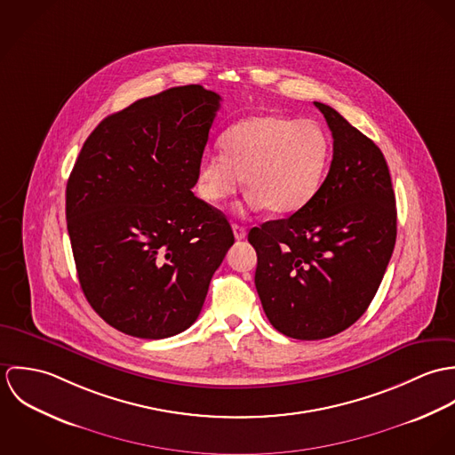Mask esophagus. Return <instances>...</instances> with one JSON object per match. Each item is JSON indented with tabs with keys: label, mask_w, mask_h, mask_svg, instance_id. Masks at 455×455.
Here are the masks:
<instances>
[{
	"label": "esophagus",
	"mask_w": 455,
	"mask_h": 455,
	"mask_svg": "<svg viewBox=\"0 0 455 455\" xmlns=\"http://www.w3.org/2000/svg\"><path fill=\"white\" fill-rule=\"evenodd\" d=\"M231 228H233V233H235V238H236V240H243V238L247 236V231H245V228H243V226H240V224H233Z\"/></svg>",
	"instance_id": "esophagus-1"
}]
</instances>
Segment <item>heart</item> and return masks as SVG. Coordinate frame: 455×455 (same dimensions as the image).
Masks as SVG:
<instances>
[{
  "label": "heart",
  "mask_w": 455,
  "mask_h": 455,
  "mask_svg": "<svg viewBox=\"0 0 455 455\" xmlns=\"http://www.w3.org/2000/svg\"><path fill=\"white\" fill-rule=\"evenodd\" d=\"M222 154H206L196 172V189L220 204L242 188L249 204L273 215L305 208L323 186L329 140L312 121L260 114L238 121L220 136Z\"/></svg>",
  "instance_id": "b5f03b06"
}]
</instances>
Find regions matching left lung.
<instances>
[{"mask_svg":"<svg viewBox=\"0 0 455 455\" xmlns=\"http://www.w3.org/2000/svg\"><path fill=\"white\" fill-rule=\"evenodd\" d=\"M332 134L329 173L287 219L249 231L256 289L282 334L323 339L354 324L373 301L395 243V197L382 150L315 101Z\"/></svg>","mask_w":455,"mask_h":455,"instance_id":"left-lung-1","label":"left lung"}]
</instances>
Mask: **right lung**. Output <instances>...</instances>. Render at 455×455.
<instances>
[{"mask_svg":"<svg viewBox=\"0 0 455 455\" xmlns=\"http://www.w3.org/2000/svg\"><path fill=\"white\" fill-rule=\"evenodd\" d=\"M220 96L166 89L108 116L66 186L80 287L107 324L161 339L195 324L235 243L228 219L193 195Z\"/></svg>","mask_w":455,"mask_h":455,"instance_id":"1","label":"right lung"}]
</instances>
